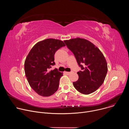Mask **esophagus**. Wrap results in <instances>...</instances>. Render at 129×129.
I'll use <instances>...</instances> for the list:
<instances>
[{"label": "esophagus", "mask_w": 129, "mask_h": 129, "mask_svg": "<svg viewBox=\"0 0 129 129\" xmlns=\"http://www.w3.org/2000/svg\"><path fill=\"white\" fill-rule=\"evenodd\" d=\"M72 72H67V71H65L64 72V73H65V74H66V75H70V74H71Z\"/></svg>", "instance_id": "obj_1"}]
</instances>
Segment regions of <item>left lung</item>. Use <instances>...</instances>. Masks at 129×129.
Instances as JSON below:
<instances>
[{"mask_svg": "<svg viewBox=\"0 0 129 129\" xmlns=\"http://www.w3.org/2000/svg\"><path fill=\"white\" fill-rule=\"evenodd\" d=\"M67 47L73 52L82 70L77 72L79 79L73 82L80 93L89 94L103 84L107 71V63L103 53L92 43L77 38L64 40Z\"/></svg>", "mask_w": 129, "mask_h": 129, "instance_id": "1", "label": "left lung"}]
</instances>
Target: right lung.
Wrapping results in <instances>:
<instances>
[{
	"mask_svg": "<svg viewBox=\"0 0 129 129\" xmlns=\"http://www.w3.org/2000/svg\"><path fill=\"white\" fill-rule=\"evenodd\" d=\"M61 40L46 39L37 43L28 53L24 62L26 79L31 88L42 96H49L58 90L63 72L55 68L54 55L59 48L65 46Z\"/></svg>",
	"mask_w": 129,
	"mask_h": 129,
	"instance_id": "add662e5",
	"label": "right lung"
}]
</instances>
